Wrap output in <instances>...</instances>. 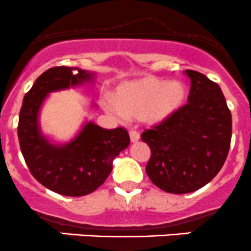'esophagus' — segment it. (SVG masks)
I'll use <instances>...</instances> for the list:
<instances>
[{
    "label": "esophagus",
    "mask_w": 251,
    "mask_h": 251,
    "mask_svg": "<svg viewBox=\"0 0 251 251\" xmlns=\"http://www.w3.org/2000/svg\"><path fill=\"white\" fill-rule=\"evenodd\" d=\"M129 136H130L131 143H138V141L140 140V135H139L138 131H135V130L129 131Z\"/></svg>",
    "instance_id": "obj_1"
}]
</instances>
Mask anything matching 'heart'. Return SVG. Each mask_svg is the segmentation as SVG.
I'll return each instance as SVG.
<instances>
[{
  "label": "heart",
  "instance_id": "heart-1",
  "mask_svg": "<svg viewBox=\"0 0 251 251\" xmlns=\"http://www.w3.org/2000/svg\"><path fill=\"white\" fill-rule=\"evenodd\" d=\"M187 98L183 81L146 75L120 84L101 105L118 120H139L148 126H158L179 112Z\"/></svg>",
  "mask_w": 251,
  "mask_h": 251
}]
</instances>
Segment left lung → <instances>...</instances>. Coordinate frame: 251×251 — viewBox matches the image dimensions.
Instances as JSON below:
<instances>
[{"mask_svg":"<svg viewBox=\"0 0 251 251\" xmlns=\"http://www.w3.org/2000/svg\"><path fill=\"white\" fill-rule=\"evenodd\" d=\"M184 73L190 79L187 105L141 134L151 150L149 178L172 194L195 192L211 182L227 158L232 138V115L220 86L199 72Z\"/></svg>","mask_w":251,"mask_h":251,"instance_id":"8db88e82","label":"left lung"}]
</instances>
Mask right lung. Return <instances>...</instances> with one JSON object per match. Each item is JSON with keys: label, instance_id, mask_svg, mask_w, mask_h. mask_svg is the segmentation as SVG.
<instances>
[{"label": "right lung", "instance_id": "right-lung-1", "mask_svg": "<svg viewBox=\"0 0 251 251\" xmlns=\"http://www.w3.org/2000/svg\"><path fill=\"white\" fill-rule=\"evenodd\" d=\"M95 76L78 67L47 69L25 94L19 112V145L31 175L47 189L66 197H83L102 185L113 160L130 143L122 126L105 129L88 120L67 143H56L42 133L40 112L50 94L93 84Z\"/></svg>", "mask_w": 251, "mask_h": 251}]
</instances>
